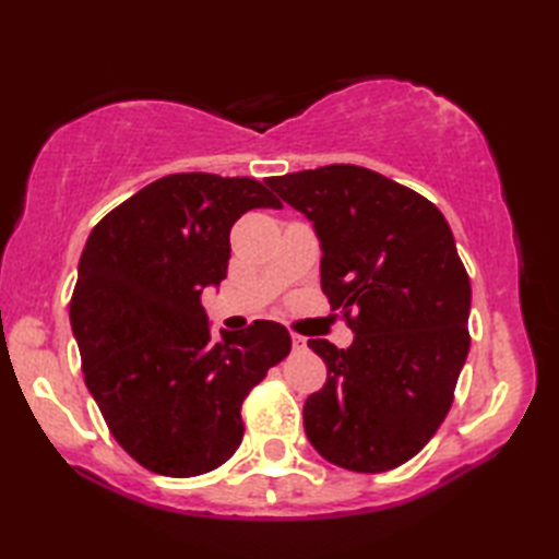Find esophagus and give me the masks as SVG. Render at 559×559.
Returning <instances> with one entry per match:
<instances>
[{"label":"esophagus","mask_w":559,"mask_h":559,"mask_svg":"<svg viewBox=\"0 0 559 559\" xmlns=\"http://www.w3.org/2000/svg\"><path fill=\"white\" fill-rule=\"evenodd\" d=\"M290 341H293V348L295 350H305L307 348V338L300 336V334H295V331L290 334Z\"/></svg>","instance_id":"obj_1"}]
</instances>
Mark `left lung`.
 Listing matches in <instances>:
<instances>
[{"instance_id": "8db88e82", "label": "left lung", "mask_w": 559, "mask_h": 559, "mask_svg": "<svg viewBox=\"0 0 559 559\" xmlns=\"http://www.w3.org/2000/svg\"><path fill=\"white\" fill-rule=\"evenodd\" d=\"M322 242V290L350 348L310 346L326 384L305 401V432L326 461L382 473L430 442L454 401L471 336V281L432 201L360 165L269 177Z\"/></svg>"}]
</instances>
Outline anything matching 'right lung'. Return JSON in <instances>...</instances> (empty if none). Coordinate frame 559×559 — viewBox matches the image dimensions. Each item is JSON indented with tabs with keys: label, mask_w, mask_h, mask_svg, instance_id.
<instances>
[{
	"label": "right lung",
	"mask_w": 559,
	"mask_h": 559,
	"mask_svg": "<svg viewBox=\"0 0 559 559\" xmlns=\"http://www.w3.org/2000/svg\"><path fill=\"white\" fill-rule=\"evenodd\" d=\"M249 209L281 201L252 177L177 173L112 209L83 247L69 302L83 379L112 437L158 476L228 461L242 401L290 353L288 329L264 319L216 341L201 307Z\"/></svg>",
	"instance_id": "right-lung-1"
}]
</instances>
